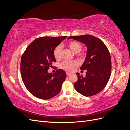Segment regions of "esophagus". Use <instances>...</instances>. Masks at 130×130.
<instances>
[{"mask_svg": "<svg viewBox=\"0 0 130 130\" xmlns=\"http://www.w3.org/2000/svg\"><path fill=\"white\" fill-rule=\"evenodd\" d=\"M70 75V73H67V76H69Z\"/></svg>", "mask_w": 130, "mask_h": 130, "instance_id": "obj_1", "label": "esophagus"}]
</instances>
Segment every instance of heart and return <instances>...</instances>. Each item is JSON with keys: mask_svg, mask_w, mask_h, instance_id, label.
<instances>
[{"mask_svg": "<svg viewBox=\"0 0 130 130\" xmlns=\"http://www.w3.org/2000/svg\"><path fill=\"white\" fill-rule=\"evenodd\" d=\"M67 46L72 52L76 54L78 57L80 58H84L85 54L80 52L82 48L81 43L77 41H71L68 43ZM53 55L57 61L61 60L62 58V47L61 45H57L53 51ZM77 66V63L76 61H65L62 63L61 66L62 68L67 71H72Z\"/></svg>", "mask_w": 130, "mask_h": 130, "instance_id": "obj_1", "label": "heart"}]
</instances>
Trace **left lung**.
Returning <instances> with one entry per match:
<instances>
[{
  "label": "left lung",
  "instance_id": "1",
  "mask_svg": "<svg viewBox=\"0 0 130 130\" xmlns=\"http://www.w3.org/2000/svg\"><path fill=\"white\" fill-rule=\"evenodd\" d=\"M82 42L87 47V55L82 70H87L86 76L77 73L78 79L74 84L76 90L85 96L96 95L103 90L108 83L111 74L112 63L107 46L99 38L90 35L70 36Z\"/></svg>",
  "mask_w": 130,
  "mask_h": 130
}]
</instances>
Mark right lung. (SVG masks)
<instances>
[{
  "label": "right lung",
  "mask_w": 130,
  "mask_h": 130,
  "mask_svg": "<svg viewBox=\"0 0 130 130\" xmlns=\"http://www.w3.org/2000/svg\"><path fill=\"white\" fill-rule=\"evenodd\" d=\"M62 37H41L34 40L23 54L21 73L23 83L28 91L41 99H49L60 92L66 78V72L57 69L49 74L48 70L56 62L53 51L66 38Z\"/></svg>",
  "instance_id": "1"
}]
</instances>
